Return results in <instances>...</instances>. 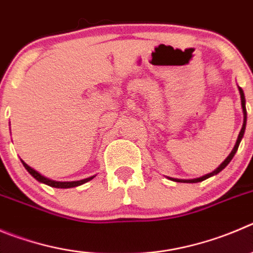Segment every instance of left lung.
I'll list each match as a JSON object with an SVG mask.
<instances>
[{"mask_svg": "<svg viewBox=\"0 0 253 253\" xmlns=\"http://www.w3.org/2000/svg\"><path fill=\"white\" fill-rule=\"evenodd\" d=\"M238 89H240V94H241V105H242V111H244V125H242V128H241L240 134H238V138H237V141H236L235 147H233V150L231 151V153H230V155H228L227 159H226L225 161L222 162V164L219 165V166L217 167V169H214L213 172H211V173L206 174V176L200 177V178H195V180H176V178H169V180H173V181H176V182H187V183L201 182V181L206 180V178H209V177H211V176H213V174H217V173H218V172H221V171H222L223 169H225L226 166H227L228 164H230L231 160H232V159H233V156H235V153L237 152L238 146H240L241 140H242V137H244L245 129H246V121H247V111H246V100H245V93H244V91H242V88H241V87H238Z\"/></svg>", "mask_w": 253, "mask_h": 253, "instance_id": "left-lung-1", "label": "left lung"}]
</instances>
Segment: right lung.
<instances>
[{"label": "right lung", "instance_id": "1", "mask_svg": "<svg viewBox=\"0 0 253 253\" xmlns=\"http://www.w3.org/2000/svg\"><path fill=\"white\" fill-rule=\"evenodd\" d=\"M23 166H25V169H27L28 172H30V174H32V176L36 178L37 181H40V182L42 183H46V185L51 186V187H56V188H71V187H76V186H80V185H84V183L88 182V181H91L92 178H93L94 176L92 177H88V178H84V180H81V181H72V182H58V181H52L49 180V178H46L44 176H42L41 173H39L37 171H35L34 169H31L30 166H28L27 164H25V162L22 161Z\"/></svg>", "mask_w": 253, "mask_h": 253}]
</instances>
